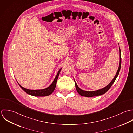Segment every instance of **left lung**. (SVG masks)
<instances>
[{
    "instance_id": "1",
    "label": "left lung",
    "mask_w": 133,
    "mask_h": 133,
    "mask_svg": "<svg viewBox=\"0 0 133 133\" xmlns=\"http://www.w3.org/2000/svg\"><path fill=\"white\" fill-rule=\"evenodd\" d=\"M119 49H120V53H121L120 47H119ZM121 55H120V63H119V67H118V69L117 70V72L116 73V75H115L114 78L110 82V83L109 84H108L106 87H104V88H103L101 89H99V90H96V91H85V90H83L80 89V88L79 87V86H78V85L77 84L76 82L75 81L77 91H78V92L80 94L81 96L86 97H92L100 96V95L104 94L110 88V87L112 86V85L113 84V83L115 81L116 78H117V77L119 75V73L120 72V68H121Z\"/></svg>"
}]
</instances>
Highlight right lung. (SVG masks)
I'll return each instance as SVG.
<instances>
[{"label":"right lung","instance_id":"1","mask_svg":"<svg viewBox=\"0 0 133 133\" xmlns=\"http://www.w3.org/2000/svg\"><path fill=\"white\" fill-rule=\"evenodd\" d=\"M62 68L59 69V70L58 71L54 80L53 81L52 83L47 88L43 89H38V90H31V89H28L27 88H25L23 87H22L19 83H18L19 85V86L22 88L23 90H24L26 93L28 94L33 96H36V97H44V96H47L51 94L53 92V91L55 89L56 84V82L58 79V76L59 75L61 70ZM18 83V82H17Z\"/></svg>","mask_w":133,"mask_h":133}]
</instances>
